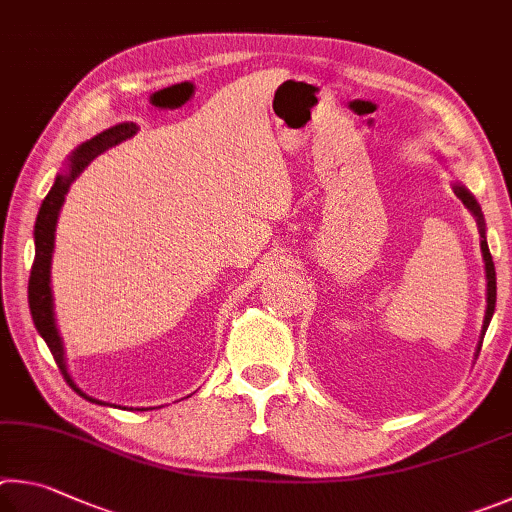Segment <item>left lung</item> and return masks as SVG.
Segmentation results:
<instances>
[{
	"instance_id": "left-lung-1",
	"label": "left lung",
	"mask_w": 512,
	"mask_h": 512,
	"mask_svg": "<svg viewBox=\"0 0 512 512\" xmlns=\"http://www.w3.org/2000/svg\"><path fill=\"white\" fill-rule=\"evenodd\" d=\"M454 193L461 197V202L468 206V209L477 215L479 220V227H481V251H483V261H486V279H488V308H486V319H483V333H481V344H483V335H486L488 324L492 319V312H495V301H497V276H495V263H492V256H490V249H488V242L486 236H483V215L479 204L474 202V197L465 191L463 186H456ZM481 344H479V351H481Z\"/></svg>"
}]
</instances>
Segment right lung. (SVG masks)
<instances>
[{
    "mask_svg": "<svg viewBox=\"0 0 512 512\" xmlns=\"http://www.w3.org/2000/svg\"><path fill=\"white\" fill-rule=\"evenodd\" d=\"M137 132V125L134 123H121L114 125V128L105 130L98 134V137L85 141L74 155H71V164H69V173L58 175L56 184L51 186V191L44 197V202L40 206L38 220H35V258H33V267H31V276H29V308H31V317L33 324L38 328V333L42 335L44 342H47L49 351L56 360L60 373L65 375V380L71 389L80 396L92 400L85 396L74 382H71L69 373H67V364H65V353H62V342L56 328V319H53V299H51V288H49V267H51V251H53V231H56V222H58V211L62 202H65V195L69 191V184L83 173V168L92 161L96 155H101L103 150L116 146V143L132 137ZM98 402V400H92Z\"/></svg>",
    "mask_w": 512,
    "mask_h": 512,
    "instance_id": "add662e5",
    "label": "right lung"
}]
</instances>
